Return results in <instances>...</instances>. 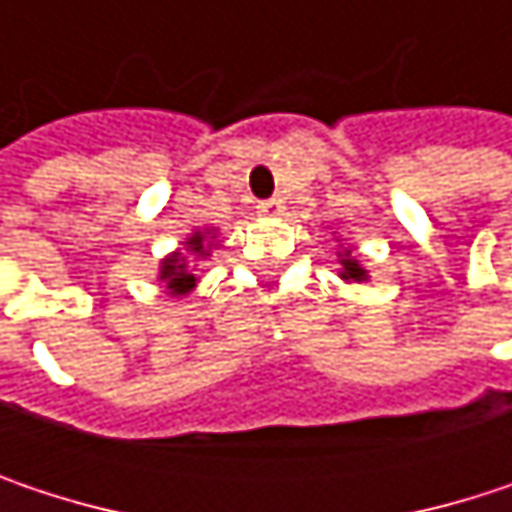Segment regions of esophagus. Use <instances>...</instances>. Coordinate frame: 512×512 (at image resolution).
Wrapping results in <instances>:
<instances>
[{
    "label": "esophagus",
    "instance_id": "obj_1",
    "mask_svg": "<svg viewBox=\"0 0 512 512\" xmlns=\"http://www.w3.org/2000/svg\"><path fill=\"white\" fill-rule=\"evenodd\" d=\"M257 213L260 216H281L284 213V204H281V198H269V201H260L257 204Z\"/></svg>",
    "mask_w": 512,
    "mask_h": 512
}]
</instances>
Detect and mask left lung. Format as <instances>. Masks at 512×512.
Wrapping results in <instances>:
<instances>
[{
    "label": "left lung",
    "mask_w": 512,
    "mask_h": 512,
    "mask_svg": "<svg viewBox=\"0 0 512 512\" xmlns=\"http://www.w3.org/2000/svg\"><path fill=\"white\" fill-rule=\"evenodd\" d=\"M341 263H344V272H341V278H347V281H364V278H367V272L358 266L353 257H344Z\"/></svg>",
    "instance_id": "obj_1"
}]
</instances>
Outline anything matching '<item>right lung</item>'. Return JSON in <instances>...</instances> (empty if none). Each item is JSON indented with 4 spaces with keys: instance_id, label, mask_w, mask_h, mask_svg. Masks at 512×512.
<instances>
[{
    "instance_id": "obj_1",
    "label": "right lung",
    "mask_w": 512,
    "mask_h": 512,
    "mask_svg": "<svg viewBox=\"0 0 512 512\" xmlns=\"http://www.w3.org/2000/svg\"><path fill=\"white\" fill-rule=\"evenodd\" d=\"M186 249H189L192 255H207L204 234H201V231H198V234H192V237L186 240ZM159 278L168 284V290H171L174 296H183V293H189V290L195 287V275L189 272V266H186V257L180 255V252H174L171 257H165Z\"/></svg>"
}]
</instances>
